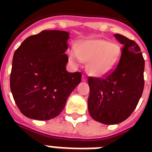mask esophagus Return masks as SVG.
<instances>
[{
  "mask_svg": "<svg viewBox=\"0 0 152 152\" xmlns=\"http://www.w3.org/2000/svg\"><path fill=\"white\" fill-rule=\"evenodd\" d=\"M82 80L83 81H86L87 80V77H86L84 75H83V76H82Z\"/></svg>",
  "mask_w": 152,
  "mask_h": 152,
  "instance_id": "esophagus-1",
  "label": "esophagus"
}]
</instances>
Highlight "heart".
<instances>
[{
	"label": "heart",
	"instance_id": "heart-1",
	"mask_svg": "<svg viewBox=\"0 0 152 152\" xmlns=\"http://www.w3.org/2000/svg\"><path fill=\"white\" fill-rule=\"evenodd\" d=\"M70 59L76 62L88 61V69L95 76L110 73L119 61L121 48L117 44L103 39L84 41L80 46L72 47L69 53Z\"/></svg>",
	"mask_w": 152,
	"mask_h": 152
}]
</instances>
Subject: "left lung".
Returning a JSON list of instances; mask_svg holds the SVG:
<instances>
[{"instance_id":"1","label":"left lung","mask_w":152,"mask_h":152,"mask_svg":"<svg viewBox=\"0 0 152 152\" xmlns=\"http://www.w3.org/2000/svg\"><path fill=\"white\" fill-rule=\"evenodd\" d=\"M114 37L122 45L120 61L104 77H89L88 111L105 125L124 121L139 102L144 87V59L140 46L121 34Z\"/></svg>"}]
</instances>
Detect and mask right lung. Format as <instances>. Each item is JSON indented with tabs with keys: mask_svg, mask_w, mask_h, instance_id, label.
<instances>
[{
	"mask_svg": "<svg viewBox=\"0 0 152 152\" xmlns=\"http://www.w3.org/2000/svg\"><path fill=\"white\" fill-rule=\"evenodd\" d=\"M69 39L67 31H42L27 38L14 53L11 91L20 112L27 118H56L80 83L81 72L66 70Z\"/></svg>",
	"mask_w": 152,
	"mask_h": 152,
	"instance_id": "1",
	"label": "right lung"
}]
</instances>
